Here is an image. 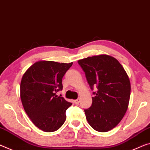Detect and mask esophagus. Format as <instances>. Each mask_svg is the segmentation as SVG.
I'll return each instance as SVG.
<instances>
[{"mask_svg":"<svg viewBox=\"0 0 150 150\" xmlns=\"http://www.w3.org/2000/svg\"><path fill=\"white\" fill-rule=\"evenodd\" d=\"M79 101H80V99H75V100L73 101V103H74V104H75V105H78V104L79 103Z\"/></svg>","mask_w":150,"mask_h":150,"instance_id":"1","label":"esophagus"}]
</instances>
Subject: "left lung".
Masks as SVG:
<instances>
[{
  "label": "left lung",
  "mask_w": 150,
  "mask_h": 150,
  "mask_svg": "<svg viewBox=\"0 0 150 150\" xmlns=\"http://www.w3.org/2000/svg\"><path fill=\"white\" fill-rule=\"evenodd\" d=\"M78 63L91 89H97L93 92L91 106L84 109L87 122L97 132H108L121 122L127 109L129 77L117 59L106 54L81 59Z\"/></svg>",
  "instance_id": "left-lung-1"
}]
</instances>
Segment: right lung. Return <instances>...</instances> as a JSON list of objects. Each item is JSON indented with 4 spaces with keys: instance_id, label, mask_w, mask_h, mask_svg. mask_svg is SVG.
Returning a JSON list of instances; mask_svg holds the SVG:
<instances>
[{
    "instance_id": "1",
    "label": "right lung",
    "mask_w": 150,
    "mask_h": 150,
    "mask_svg": "<svg viewBox=\"0 0 150 150\" xmlns=\"http://www.w3.org/2000/svg\"><path fill=\"white\" fill-rule=\"evenodd\" d=\"M73 65L39 61L28 69L21 82V99L33 123L44 132H53L62 126L66 110L72 105L56 93L63 89L62 79Z\"/></svg>"
}]
</instances>
